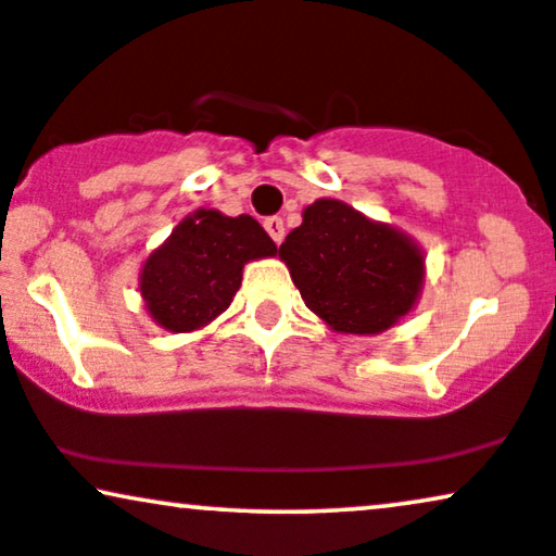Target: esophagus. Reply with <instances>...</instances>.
I'll return each instance as SVG.
<instances>
[{"instance_id": "1", "label": "esophagus", "mask_w": 556, "mask_h": 556, "mask_svg": "<svg viewBox=\"0 0 556 556\" xmlns=\"http://www.w3.org/2000/svg\"><path fill=\"white\" fill-rule=\"evenodd\" d=\"M264 228H266V233L271 236L274 243H282V238H285V220H282V217H266Z\"/></svg>"}]
</instances>
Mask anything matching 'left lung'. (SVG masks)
Masks as SVG:
<instances>
[{
    "label": "left lung",
    "mask_w": 556,
    "mask_h": 556,
    "mask_svg": "<svg viewBox=\"0 0 556 556\" xmlns=\"http://www.w3.org/2000/svg\"><path fill=\"white\" fill-rule=\"evenodd\" d=\"M302 300L336 333L375 336L416 307L426 282L424 249L390 223L333 197L302 210L279 245Z\"/></svg>",
    "instance_id": "1"
}]
</instances>
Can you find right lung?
<instances>
[{"instance_id": "1", "label": "right lung", "mask_w": 556, "mask_h": 556, "mask_svg": "<svg viewBox=\"0 0 556 556\" xmlns=\"http://www.w3.org/2000/svg\"><path fill=\"white\" fill-rule=\"evenodd\" d=\"M269 256H277V245L254 217L200 207L151 251L140 266L138 292L156 326L192 333L228 311L243 266Z\"/></svg>"}]
</instances>
